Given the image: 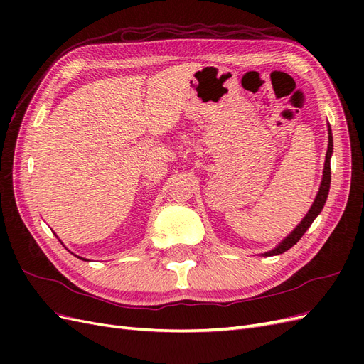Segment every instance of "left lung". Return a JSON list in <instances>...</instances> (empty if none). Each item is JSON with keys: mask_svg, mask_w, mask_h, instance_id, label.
Returning a JSON list of instances; mask_svg holds the SVG:
<instances>
[{"mask_svg": "<svg viewBox=\"0 0 364 364\" xmlns=\"http://www.w3.org/2000/svg\"><path fill=\"white\" fill-rule=\"evenodd\" d=\"M331 155H333V134H331V127L328 126V150H326V156H325V168H323V178H322V183L321 188H318V193L316 196V199L310 208V211L302 218V222L294 228L293 232L290 235L285 237L281 243L266 252L262 253L264 257H273V255H279V253H284L285 250H289L290 247H293L297 241L302 238V235L306 232V229L311 226V223L314 222V218L321 214V211L323 209V205L326 202V197L329 193V183H331Z\"/></svg>", "mask_w": 364, "mask_h": 364, "instance_id": "1", "label": "left lung"}]
</instances>
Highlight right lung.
<instances>
[{
	"instance_id": "obj_1",
	"label": "right lung",
	"mask_w": 364,
	"mask_h": 364,
	"mask_svg": "<svg viewBox=\"0 0 364 364\" xmlns=\"http://www.w3.org/2000/svg\"><path fill=\"white\" fill-rule=\"evenodd\" d=\"M80 259H83V258H80ZM85 261H86V259H85Z\"/></svg>"
}]
</instances>
